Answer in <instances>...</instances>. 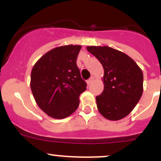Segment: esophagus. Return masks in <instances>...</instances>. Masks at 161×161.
Instances as JSON below:
<instances>
[{
	"label": "esophagus",
	"instance_id": "esophagus-1",
	"mask_svg": "<svg viewBox=\"0 0 161 161\" xmlns=\"http://www.w3.org/2000/svg\"><path fill=\"white\" fill-rule=\"evenodd\" d=\"M94 79H95V78H94L93 76H92L91 78H90L88 81H87V84H88V85L91 84V83H92V82H93V81H94Z\"/></svg>",
	"mask_w": 161,
	"mask_h": 161
}]
</instances>
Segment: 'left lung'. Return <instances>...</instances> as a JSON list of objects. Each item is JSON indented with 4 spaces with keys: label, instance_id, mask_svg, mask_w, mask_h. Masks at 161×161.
Segmentation results:
<instances>
[{
    "label": "left lung",
    "instance_id": "obj_1",
    "mask_svg": "<svg viewBox=\"0 0 161 161\" xmlns=\"http://www.w3.org/2000/svg\"><path fill=\"white\" fill-rule=\"evenodd\" d=\"M86 49L104 68V91L96 97L98 111L109 120H119L132 111L143 93V73L136 62L122 51L108 46Z\"/></svg>",
    "mask_w": 161,
    "mask_h": 161
}]
</instances>
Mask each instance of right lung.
Returning a JSON list of instances; mask_svg holds the SVG:
<instances>
[{"mask_svg": "<svg viewBox=\"0 0 161 161\" xmlns=\"http://www.w3.org/2000/svg\"><path fill=\"white\" fill-rule=\"evenodd\" d=\"M81 45L57 47L36 63L30 87L38 106L53 119H64L74 113L79 96L86 90L76 59Z\"/></svg>", "mask_w": 161, "mask_h": 161, "instance_id": "1", "label": "right lung"}]
</instances>
